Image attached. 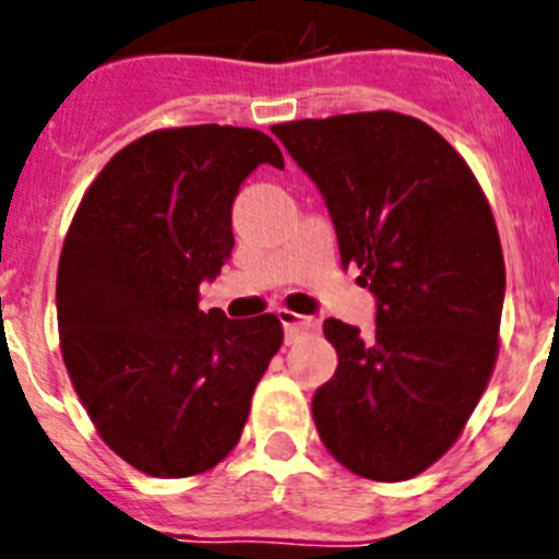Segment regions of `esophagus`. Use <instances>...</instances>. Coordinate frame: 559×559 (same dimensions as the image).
Instances as JSON below:
<instances>
[{
    "mask_svg": "<svg viewBox=\"0 0 559 559\" xmlns=\"http://www.w3.org/2000/svg\"><path fill=\"white\" fill-rule=\"evenodd\" d=\"M278 319H281V324H284L286 343L297 341L302 332L319 330V319H313V316H300L295 311H286V308H284V311H278Z\"/></svg>",
    "mask_w": 559,
    "mask_h": 559,
    "instance_id": "obj_1",
    "label": "esophagus"
}]
</instances>
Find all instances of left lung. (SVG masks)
I'll return each mask as SVG.
<instances>
[{
	"label": "left lung",
	"mask_w": 559,
	"mask_h": 559,
	"mask_svg": "<svg viewBox=\"0 0 559 559\" xmlns=\"http://www.w3.org/2000/svg\"><path fill=\"white\" fill-rule=\"evenodd\" d=\"M270 129L319 186L343 267L357 264L376 297L373 335L324 321L337 370L313 394L321 443L357 476H419L460 438L498 359L506 264L487 197L414 116Z\"/></svg>",
	"instance_id": "8db88e82"
}]
</instances>
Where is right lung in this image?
<instances>
[{
	"instance_id": "1",
	"label": "right lung",
	"mask_w": 559,
	"mask_h": 559,
	"mask_svg": "<svg viewBox=\"0 0 559 559\" xmlns=\"http://www.w3.org/2000/svg\"><path fill=\"white\" fill-rule=\"evenodd\" d=\"M281 148L243 127L159 129L118 151L78 205L56 275L61 357L121 460L156 478L218 465L281 348L278 316L200 311L233 253V202Z\"/></svg>"
}]
</instances>
